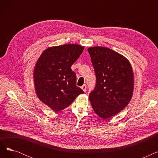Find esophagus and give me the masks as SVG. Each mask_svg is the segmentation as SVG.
<instances>
[{"label": "esophagus", "mask_w": 158, "mask_h": 158, "mask_svg": "<svg viewBox=\"0 0 158 158\" xmlns=\"http://www.w3.org/2000/svg\"><path fill=\"white\" fill-rule=\"evenodd\" d=\"M81 89L84 91V92H85L86 91V85H82V86H81Z\"/></svg>", "instance_id": "obj_1"}]
</instances>
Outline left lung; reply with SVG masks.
<instances>
[{
  "label": "left lung",
  "mask_w": 158,
  "mask_h": 158,
  "mask_svg": "<svg viewBox=\"0 0 158 158\" xmlns=\"http://www.w3.org/2000/svg\"><path fill=\"white\" fill-rule=\"evenodd\" d=\"M96 75V85L89 95L95 113L110 118L129 103L134 89V75L126 58L102 47L88 49Z\"/></svg>",
  "instance_id": "obj_1"
}]
</instances>
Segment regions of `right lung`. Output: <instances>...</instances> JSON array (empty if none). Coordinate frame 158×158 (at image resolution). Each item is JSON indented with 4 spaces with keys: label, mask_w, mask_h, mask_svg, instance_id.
I'll use <instances>...</instances> for the list:
<instances>
[{
    "label": "right lung",
    "mask_w": 158,
    "mask_h": 158,
    "mask_svg": "<svg viewBox=\"0 0 158 158\" xmlns=\"http://www.w3.org/2000/svg\"><path fill=\"white\" fill-rule=\"evenodd\" d=\"M83 50L84 47L76 44L49 47L36 64L34 82L36 95L56 112L69 106L84 93L76 86V75L71 69Z\"/></svg>",
    "instance_id": "add662e5"
}]
</instances>
